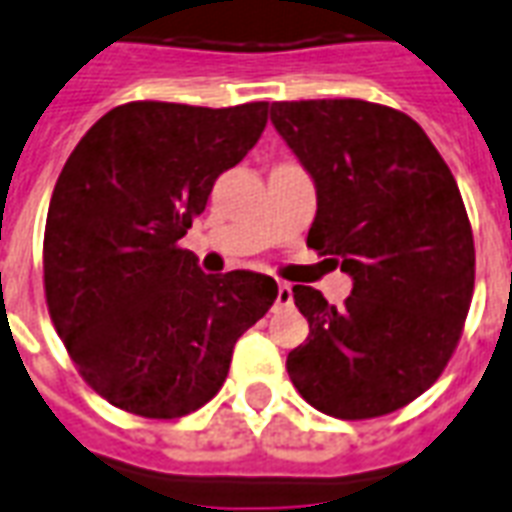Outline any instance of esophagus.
Wrapping results in <instances>:
<instances>
[{
  "mask_svg": "<svg viewBox=\"0 0 512 512\" xmlns=\"http://www.w3.org/2000/svg\"><path fill=\"white\" fill-rule=\"evenodd\" d=\"M290 304H293V287L287 285V282H279V287H276V306Z\"/></svg>",
  "mask_w": 512,
  "mask_h": 512,
  "instance_id": "obj_1",
  "label": "esophagus"
}]
</instances>
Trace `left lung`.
Segmentation results:
<instances>
[{
	"label": "left lung",
	"mask_w": 512,
	"mask_h": 512,
	"mask_svg": "<svg viewBox=\"0 0 512 512\" xmlns=\"http://www.w3.org/2000/svg\"><path fill=\"white\" fill-rule=\"evenodd\" d=\"M271 121L317 189L306 244L352 276L339 309L293 287L309 336L287 374L333 418L401 410L448 366L475 290L456 179L418 121L377 102H274Z\"/></svg>",
	"instance_id": "8db88e82"
}]
</instances>
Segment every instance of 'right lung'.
<instances>
[{"mask_svg": "<svg viewBox=\"0 0 512 512\" xmlns=\"http://www.w3.org/2000/svg\"><path fill=\"white\" fill-rule=\"evenodd\" d=\"M266 121L268 102H127L64 162L45 219V301L81 377L113 407L160 420L200 410L238 336L276 301L271 276L203 274L179 246Z\"/></svg>", "mask_w": 512, "mask_h": 512, "instance_id": "right-lung-1", "label": "right lung"}]
</instances>
